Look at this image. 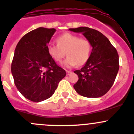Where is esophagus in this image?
Returning <instances> with one entry per match:
<instances>
[{"instance_id":"obj_1","label":"esophagus","mask_w":134,"mask_h":134,"mask_svg":"<svg viewBox=\"0 0 134 134\" xmlns=\"http://www.w3.org/2000/svg\"><path fill=\"white\" fill-rule=\"evenodd\" d=\"M71 71H68V70H66V74H67L68 75H70V74H71Z\"/></svg>"}]
</instances>
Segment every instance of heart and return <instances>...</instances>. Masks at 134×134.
Returning a JSON list of instances; mask_svg holds the SVG:
<instances>
[{
	"label": "heart",
	"mask_w": 134,
	"mask_h": 134,
	"mask_svg": "<svg viewBox=\"0 0 134 134\" xmlns=\"http://www.w3.org/2000/svg\"><path fill=\"white\" fill-rule=\"evenodd\" d=\"M57 43H49L47 52L57 63H61L66 53L68 57L63 63L64 67L71 68L76 64L82 66L89 59L92 46L86 38L65 33L57 38Z\"/></svg>",
	"instance_id": "1"
}]
</instances>
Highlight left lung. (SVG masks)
Masks as SVG:
<instances>
[{
  "label": "left lung",
  "instance_id": "left-lung-1",
  "mask_svg": "<svg viewBox=\"0 0 134 134\" xmlns=\"http://www.w3.org/2000/svg\"><path fill=\"white\" fill-rule=\"evenodd\" d=\"M69 30L82 33L92 47L89 59L84 66L74 71L79 79L74 88L85 97L104 96L113 85L119 71L117 51L102 33L95 29L81 26Z\"/></svg>",
  "mask_w": 134,
  "mask_h": 134
}]
</instances>
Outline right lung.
Segmentation results:
<instances>
[{"mask_svg":"<svg viewBox=\"0 0 134 134\" xmlns=\"http://www.w3.org/2000/svg\"><path fill=\"white\" fill-rule=\"evenodd\" d=\"M55 29L40 27L22 37L17 45L11 70L18 91L25 98L39 102L52 96L66 75L47 52Z\"/></svg>","mask_w":134,"mask_h":134,"instance_id":"add662e5","label":"right lung"}]
</instances>
